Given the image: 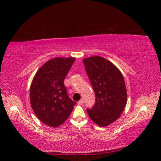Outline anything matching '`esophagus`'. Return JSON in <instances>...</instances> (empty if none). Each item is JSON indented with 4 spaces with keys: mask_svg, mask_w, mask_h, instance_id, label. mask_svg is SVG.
Returning a JSON list of instances; mask_svg holds the SVG:
<instances>
[{
    "mask_svg": "<svg viewBox=\"0 0 161 161\" xmlns=\"http://www.w3.org/2000/svg\"><path fill=\"white\" fill-rule=\"evenodd\" d=\"M77 103H78L79 105H82L83 103H84V101L82 99H81V100L79 101V102H77Z\"/></svg>",
    "mask_w": 161,
    "mask_h": 161,
    "instance_id": "34e87169",
    "label": "esophagus"
}]
</instances>
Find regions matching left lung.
<instances>
[{"label": "left lung", "mask_w": 161, "mask_h": 161, "mask_svg": "<svg viewBox=\"0 0 161 161\" xmlns=\"http://www.w3.org/2000/svg\"><path fill=\"white\" fill-rule=\"evenodd\" d=\"M83 62L96 96L87 113L95 124L105 127L119 118L126 105L124 77L115 65L102 57L84 58Z\"/></svg>", "instance_id": "1"}]
</instances>
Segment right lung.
Here are the masks:
<instances>
[{
  "label": "right lung",
  "mask_w": 161,
  "mask_h": 161,
  "mask_svg": "<svg viewBox=\"0 0 161 161\" xmlns=\"http://www.w3.org/2000/svg\"><path fill=\"white\" fill-rule=\"evenodd\" d=\"M74 58L51 59L40 68L32 80L30 99L32 110L42 123L58 127L68 119L76 102L68 97L64 80Z\"/></svg>",
  "instance_id": "obj_1"
}]
</instances>
